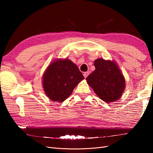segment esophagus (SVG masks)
<instances>
[{
	"label": "esophagus",
	"mask_w": 153,
	"mask_h": 153,
	"mask_svg": "<svg viewBox=\"0 0 153 153\" xmlns=\"http://www.w3.org/2000/svg\"><path fill=\"white\" fill-rule=\"evenodd\" d=\"M89 75V71H87V72H85L84 73V76L86 78L87 77V76Z\"/></svg>",
	"instance_id": "esophagus-1"
}]
</instances>
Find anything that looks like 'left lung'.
<instances>
[{"mask_svg":"<svg viewBox=\"0 0 153 153\" xmlns=\"http://www.w3.org/2000/svg\"><path fill=\"white\" fill-rule=\"evenodd\" d=\"M95 70L86 78L87 84L100 99L106 103L118 100L125 89V79L116 62L98 59Z\"/></svg>","mask_w":153,"mask_h":153,"instance_id":"1","label":"left lung"}]
</instances>
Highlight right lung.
<instances>
[{
  "label": "right lung",
  "mask_w": 153,
  "mask_h": 153,
  "mask_svg": "<svg viewBox=\"0 0 153 153\" xmlns=\"http://www.w3.org/2000/svg\"><path fill=\"white\" fill-rule=\"evenodd\" d=\"M84 79L78 66L70 60L57 59L45 70L43 86L45 94L51 100L62 102Z\"/></svg>",
  "instance_id": "obj_1"
}]
</instances>
